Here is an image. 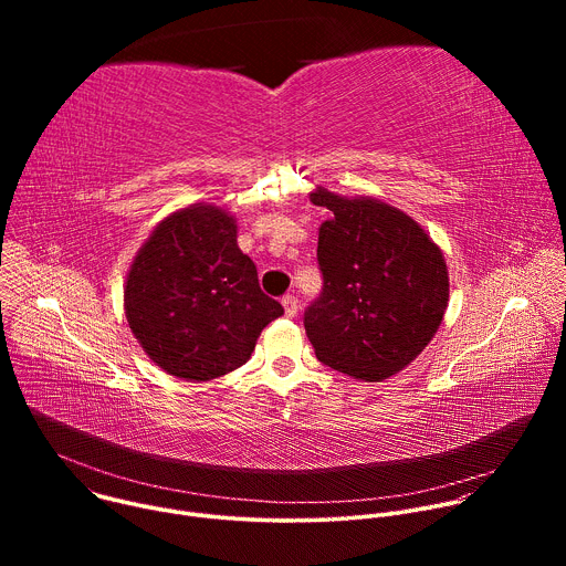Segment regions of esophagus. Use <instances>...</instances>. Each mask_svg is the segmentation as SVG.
Instances as JSON below:
<instances>
[{"instance_id": "obj_1", "label": "esophagus", "mask_w": 566, "mask_h": 566, "mask_svg": "<svg viewBox=\"0 0 566 566\" xmlns=\"http://www.w3.org/2000/svg\"><path fill=\"white\" fill-rule=\"evenodd\" d=\"M282 306H284L286 317H293L297 313V297L295 295H284L282 297Z\"/></svg>"}]
</instances>
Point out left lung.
Returning <instances> with one entry per match:
<instances>
[{
	"mask_svg": "<svg viewBox=\"0 0 566 566\" xmlns=\"http://www.w3.org/2000/svg\"><path fill=\"white\" fill-rule=\"evenodd\" d=\"M311 203L332 217L317 230L325 289L304 313L319 363L378 382L406 369L439 332L450 280L426 228L374 197L317 186Z\"/></svg>",
	"mask_w": 566,
	"mask_h": 566,
	"instance_id": "8db88e82",
	"label": "left lung"
}]
</instances>
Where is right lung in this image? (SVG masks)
I'll use <instances>...</instances> for the list:
<instances>
[{"mask_svg":"<svg viewBox=\"0 0 566 566\" xmlns=\"http://www.w3.org/2000/svg\"><path fill=\"white\" fill-rule=\"evenodd\" d=\"M123 306L149 360L190 382L244 365L284 313L237 247L234 214L217 203H190L156 223L132 260Z\"/></svg>","mask_w":566,"mask_h":566,"instance_id":"1","label":"right lung"}]
</instances>
